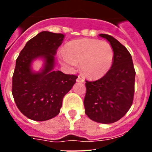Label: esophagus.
I'll list each match as a JSON object with an SVG mask.
<instances>
[{"label": "esophagus", "instance_id": "1", "mask_svg": "<svg viewBox=\"0 0 152 152\" xmlns=\"http://www.w3.org/2000/svg\"><path fill=\"white\" fill-rule=\"evenodd\" d=\"M77 82L83 83V82H84V78H83V77H80V76H78V77H77Z\"/></svg>", "mask_w": 152, "mask_h": 152}]
</instances>
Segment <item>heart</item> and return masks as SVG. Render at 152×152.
<instances>
[{"mask_svg": "<svg viewBox=\"0 0 152 152\" xmlns=\"http://www.w3.org/2000/svg\"><path fill=\"white\" fill-rule=\"evenodd\" d=\"M60 62L71 70L80 63L82 73L89 78H99L110 70L114 60L112 45L105 41L81 39L70 42L64 52L59 55Z\"/></svg>", "mask_w": 152, "mask_h": 152, "instance_id": "obj_1", "label": "heart"}]
</instances>
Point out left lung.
<instances>
[{"label":"left lung","instance_id":"obj_1","mask_svg":"<svg viewBox=\"0 0 152 152\" xmlns=\"http://www.w3.org/2000/svg\"><path fill=\"white\" fill-rule=\"evenodd\" d=\"M112 45L114 60L110 70L95 81L86 80L84 105L93 121L110 124L126 115L133 101L135 72L132 58L124 45L107 34H99Z\"/></svg>","mask_w":152,"mask_h":152}]
</instances>
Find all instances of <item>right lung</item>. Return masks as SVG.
Here are the masks:
<instances>
[{"mask_svg":"<svg viewBox=\"0 0 152 152\" xmlns=\"http://www.w3.org/2000/svg\"><path fill=\"white\" fill-rule=\"evenodd\" d=\"M64 35L43 31L26 42L16 61L12 94L24 116L45 121L59 113L64 95L72 89L77 76L55 71V56ZM39 59L43 67L36 72L33 62Z\"/></svg>","mask_w":152,"mask_h":152,"instance_id":"right-lung-1","label":"right lung"}]
</instances>
